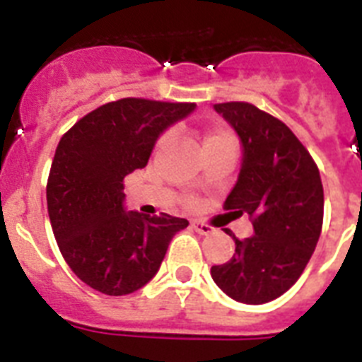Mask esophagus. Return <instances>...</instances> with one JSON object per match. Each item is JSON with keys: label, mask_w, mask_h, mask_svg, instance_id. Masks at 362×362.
I'll use <instances>...</instances> for the list:
<instances>
[{"label": "esophagus", "mask_w": 362, "mask_h": 362, "mask_svg": "<svg viewBox=\"0 0 362 362\" xmlns=\"http://www.w3.org/2000/svg\"><path fill=\"white\" fill-rule=\"evenodd\" d=\"M192 227L199 233V235H210V233H214V227H210L209 223H203V221L199 220H193Z\"/></svg>", "instance_id": "34e87169"}]
</instances>
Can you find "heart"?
I'll use <instances>...</instances> for the list:
<instances>
[{
  "label": "heart",
  "instance_id": "obj_1",
  "mask_svg": "<svg viewBox=\"0 0 362 362\" xmlns=\"http://www.w3.org/2000/svg\"><path fill=\"white\" fill-rule=\"evenodd\" d=\"M169 141H170L169 133L161 136L158 142L159 150L167 146V144H169ZM223 141H233L231 135H229V133H226V131H214V133H210V135L204 139V146H206V144H216V142H223Z\"/></svg>",
  "mask_w": 362,
  "mask_h": 362
}]
</instances>
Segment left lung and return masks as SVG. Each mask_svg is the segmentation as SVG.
<instances>
[{"instance_id":"8db88e82","label":"left lung","mask_w":362,"mask_h":362,"mask_svg":"<svg viewBox=\"0 0 362 362\" xmlns=\"http://www.w3.org/2000/svg\"><path fill=\"white\" fill-rule=\"evenodd\" d=\"M218 115L237 131L242 163L226 199L231 214L252 218L253 235L235 240V253L210 269L221 291L244 304L274 300L300 278L320 240L323 184L295 133L255 105L218 103Z\"/></svg>"}]
</instances>
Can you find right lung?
I'll return each mask as SVG.
<instances>
[{"label":"right lung","instance_id":"1","mask_svg":"<svg viewBox=\"0 0 362 362\" xmlns=\"http://www.w3.org/2000/svg\"><path fill=\"white\" fill-rule=\"evenodd\" d=\"M195 103L127 98L92 110L59 141L47 184L54 237L71 270L105 295L141 289L187 220L125 210L124 178L146 167L159 135Z\"/></svg>","mask_w":362,"mask_h":362}]
</instances>
